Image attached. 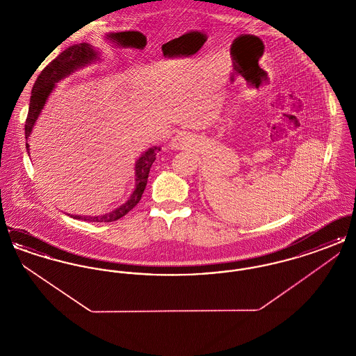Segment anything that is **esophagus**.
<instances>
[{
  "mask_svg": "<svg viewBox=\"0 0 356 356\" xmlns=\"http://www.w3.org/2000/svg\"><path fill=\"white\" fill-rule=\"evenodd\" d=\"M186 137L184 135H179L176 136L175 138H173V141H172V145L175 147V148H183L184 145H186Z\"/></svg>",
  "mask_w": 356,
  "mask_h": 356,
  "instance_id": "esophagus-1",
  "label": "esophagus"
}]
</instances>
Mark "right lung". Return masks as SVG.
I'll return each mask as SVG.
<instances>
[{
  "label": "right lung",
  "instance_id": "1",
  "mask_svg": "<svg viewBox=\"0 0 356 356\" xmlns=\"http://www.w3.org/2000/svg\"><path fill=\"white\" fill-rule=\"evenodd\" d=\"M95 58H97V51H95L89 44L81 42L77 45H72L65 51H61L51 63H49L45 68L41 70L40 76L37 77L33 88H32L29 112H28V118L25 121V138L26 140L31 135L34 122L40 116V112L44 108L48 96L51 95L54 84L57 81H60L61 79H64L65 76L70 74L74 69L83 67L85 64L93 61ZM26 151H29L28 143H26ZM157 151H160V148H149L137 160V163H136L137 186H136L131 199L127 203L104 216H96V218L74 216V218L80 219V220L95 221V222H109V221L119 220L122 216H125L141 200V196L144 193V189H145L147 181H148L149 170H151L153 161L156 160V156H157Z\"/></svg>",
  "mask_w": 356,
  "mask_h": 356
}]
</instances>
